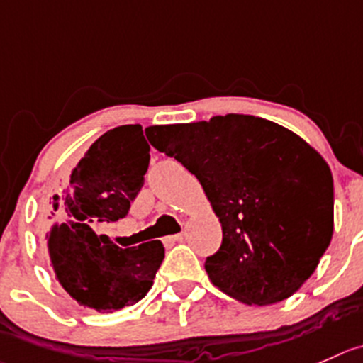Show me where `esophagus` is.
Returning <instances> with one entry per match:
<instances>
[{"label":"esophagus","instance_id":"esophagus-1","mask_svg":"<svg viewBox=\"0 0 363 363\" xmlns=\"http://www.w3.org/2000/svg\"><path fill=\"white\" fill-rule=\"evenodd\" d=\"M179 240H184V233H176V235L165 237V242H179Z\"/></svg>","mask_w":363,"mask_h":363}]
</instances>
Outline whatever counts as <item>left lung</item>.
I'll use <instances>...</instances> for the list:
<instances>
[{
  "instance_id": "obj_1",
  "label": "left lung",
  "mask_w": 363,
  "mask_h": 363,
  "mask_svg": "<svg viewBox=\"0 0 363 363\" xmlns=\"http://www.w3.org/2000/svg\"><path fill=\"white\" fill-rule=\"evenodd\" d=\"M151 146L199 179L223 226L206 257L217 289L272 305L312 276L333 235V178L301 137L244 113L146 128Z\"/></svg>"
}]
</instances>
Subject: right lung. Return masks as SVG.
I'll return each mask as SVG.
<instances>
[{
  "instance_id": "add662e5",
  "label": "right lung",
  "mask_w": 363,
  "mask_h": 363,
  "mask_svg": "<svg viewBox=\"0 0 363 363\" xmlns=\"http://www.w3.org/2000/svg\"><path fill=\"white\" fill-rule=\"evenodd\" d=\"M150 144L140 124L103 133L71 172L67 187L55 196V217L62 224L46 235L48 253L62 287L84 306L113 312L135 305L153 285L164 260L160 240L121 250L103 242L92 226L116 223L144 185Z\"/></svg>"
}]
</instances>
